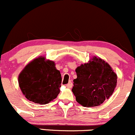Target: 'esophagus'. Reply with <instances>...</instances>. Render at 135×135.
Segmentation results:
<instances>
[{
  "instance_id": "34e87169",
  "label": "esophagus",
  "mask_w": 135,
  "mask_h": 135,
  "mask_svg": "<svg viewBox=\"0 0 135 135\" xmlns=\"http://www.w3.org/2000/svg\"><path fill=\"white\" fill-rule=\"evenodd\" d=\"M66 86H67L68 88H71L72 86H73V84H72V82L71 81H69V83L66 85Z\"/></svg>"
}]
</instances>
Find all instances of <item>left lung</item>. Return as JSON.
Listing matches in <instances>:
<instances>
[{"label": "left lung", "mask_w": 135, "mask_h": 135, "mask_svg": "<svg viewBox=\"0 0 135 135\" xmlns=\"http://www.w3.org/2000/svg\"><path fill=\"white\" fill-rule=\"evenodd\" d=\"M72 92L78 103L85 107L97 106L112 95L117 84V75L110 65L94 57L77 68Z\"/></svg>", "instance_id": "obj_1"}]
</instances>
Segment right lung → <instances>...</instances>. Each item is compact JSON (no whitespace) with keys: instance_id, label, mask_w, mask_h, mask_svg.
I'll return each instance as SVG.
<instances>
[{"instance_id":"1","label":"right lung","mask_w":135,"mask_h":135,"mask_svg":"<svg viewBox=\"0 0 135 135\" xmlns=\"http://www.w3.org/2000/svg\"><path fill=\"white\" fill-rule=\"evenodd\" d=\"M20 87L25 98L39 104H46L60 93L62 77L54 62L36 58L28 64L18 77Z\"/></svg>"}]
</instances>
